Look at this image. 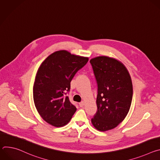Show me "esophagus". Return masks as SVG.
I'll return each mask as SVG.
<instances>
[{
    "label": "esophagus",
    "instance_id": "34e87169",
    "mask_svg": "<svg viewBox=\"0 0 160 160\" xmlns=\"http://www.w3.org/2000/svg\"><path fill=\"white\" fill-rule=\"evenodd\" d=\"M79 106H80V107H83V106H84V102H80V103H79Z\"/></svg>",
    "mask_w": 160,
    "mask_h": 160
}]
</instances>
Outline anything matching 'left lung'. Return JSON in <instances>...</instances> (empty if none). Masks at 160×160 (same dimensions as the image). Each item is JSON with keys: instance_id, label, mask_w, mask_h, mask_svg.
I'll use <instances>...</instances> for the list:
<instances>
[{"instance_id": "8db88e82", "label": "left lung", "mask_w": 160, "mask_h": 160, "mask_svg": "<svg viewBox=\"0 0 160 160\" xmlns=\"http://www.w3.org/2000/svg\"><path fill=\"white\" fill-rule=\"evenodd\" d=\"M98 83V110L91 120L93 126L101 132L117 127L129 111L133 87L125 65L116 59L98 56L91 59Z\"/></svg>"}]
</instances>
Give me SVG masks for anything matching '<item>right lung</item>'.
I'll return each instance as SVG.
<instances>
[{
    "label": "right lung",
    "mask_w": 160,
    "mask_h": 160,
    "mask_svg": "<svg viewBox=\"0 0 160 160\" xmlns=\"http://www.w3.org/2000/svg\"><path fill=\"white\" fill-rule=\"evenodd\" d=\"M88 61L87 57L61 50L42 62L36 74L33 96L36 109L44 121L56 127L70 121L77 108L64 95L70 91L76 73Z\"/></svg>",
    "instance_id": "1"
}]
</instances>
